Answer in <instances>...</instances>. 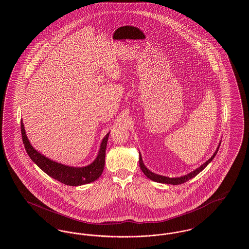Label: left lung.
I'll return each mask as SVG.
<instances>
[{
	"instance_id": "1",
	"label": "left lung",
	"mask_w": 249,
	"mask_h": 249,
	"mask_svg": "<svg viewBox=\"0 0 249 249\" xmlns=\"http://www.w3.org/2000/svg\"><path fill=\"white\" fill-rule=\"evenodd\" d=\"M220 143H221V142H219L218 145H217L216 150L214 151V153H213V156H212L208 160H206L203 164H201V165L200 166L199 168H197L196 170H194V171L190 172V173L187 174V175H185V176H183V177L170 178H168V177H163V176H160V175L155 174V173L151 172L150 170H148V169L144 166L143 162H142V156H141V153H140V152H139V165H140V168H141L142 173L144 174V176H145L146 178H149L150 180H152V181L158 182V183H163V184H171V185H179V184H183V183H185V182L189 181V180L191 179V178L196 177L198 174H200L201 171H202L206 166L208 165V164L213 160V158L215 157V155H216L217 151H218V148H219V146H220Z\"/></svg>"
}]
</instances>
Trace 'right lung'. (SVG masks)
Here are the masks:
<instances>
[{
  "mask_svg": "<svg viewBox=\"0 0 249 249\" xmlns=\"http://www.w3.org/2000/svg\"><path fill=\"white\" fill-rule=\"evenodd\" d=\"M20 128L24 146L29 157L36 165L42 171H44L49 177L58 180L62 184L74 187L94 182L95 180H97L103 174L106 163V149L110 132H108L103 139L98 155L90 164L84 167H72L51 160L44 155L39 153L29 141L24 129L22 120Z\"/></svg>",
  "mask_w": 249,
  "mask_h": 249,
  "instance_id": "right-lung-1",
  "label": "right lung"
}]
</instances>
